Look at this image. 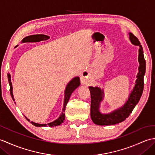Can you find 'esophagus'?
<instances>
[{
    "label": "esophagus",
    "instance_id": "34e87169",
    "mask_svg": "<svg viewBox=\"0 0 155 155\" xmlns=\"http://www.w3.org/2000/svg\"><path fill=\"white\" fill-rule=\"evenodd\" d=\"M82 79H84V78H82Z\"/></svg>",
    "mask_w": 155,
    "mask_h": 155
}]
</instances>
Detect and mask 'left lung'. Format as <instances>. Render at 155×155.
Masks as SVG:
<instances>
[{
	"mask_svg": "<svg viewBox=\"0 0 155 155\" xmlns=\"http://www.w3.org/2000/svg\"><path fill=\"white\" fill-rule=\"evenodd\" d=\"M129 39L131 43L134 45L139 46V57L138 61L139 67L138 68L139 72L137 75L135 85L133 91H131L128 100L121 107L108 113H102L100 111V105L103 100L104 94L103 89L98 87H89L91 103V117L93 123L98 125H113L118 124L124 121L132 113L134 108L139 103L142 96L144 88V76L146 71V62L144 60L143 49L140 45L139 41L131 32H128Z\"/></svg>",
	"mask_w": 155,
	"mask_h": 155,
	"instance_id": "obj_1",
	"label": "left lung"
}]
</instances>
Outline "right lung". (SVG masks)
I'll return each mask as SVG.
<instances>
[{
    "label": "right lung",
    "instance_id": "add662e5",
    "mask_svg": "<svg viewBox=\"0 0 155 155\" xmlns=\"http://www.w3.org/2000/svg\"><path fill=\"white\" fill-rule=\"evenodd\" d=\"M49 38L48 36L45 35H30L28 36V37H26L24 38L21 41V42H40L42 41H46L47 39ZM8 83L10 85V93H11V95L12 97V100L15 101V98L14 96H13V93H12V84L11 83V74L9 73L8 74ZM81 83H80V78L78 77H76L74 78H72V79L69 82V83L67 84V87H66L65 88V91H64V104H63V108H62V112L61 114L60 117H59L57 119H56L55 120L51 122V123H49L48 124H38V123H36L35 122L31 121V123L35 125V127H56V126H58V125L61 124L63 121L64 120L65 118V114H64V112H65V108L67 104L68 103V102L69 101V98L71 97V94L73 93V91L77 88L78 87L80 86ZM15 103H16L15 102ZM25 118H27L28 121H30V120L28 119L27 117H25Z\"/></svg>",
    "mask_w": 155,
    "mask_h": 155
}]
</instances>
